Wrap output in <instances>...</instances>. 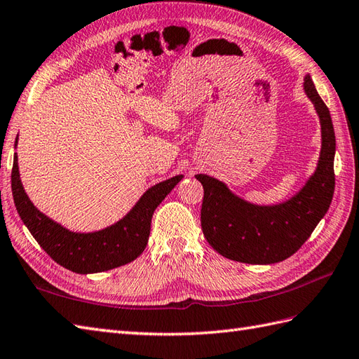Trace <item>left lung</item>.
Masks as SVG:
<instances>
[{"label":"left lung","instance_id":"left-lung-1","mask_svg":"<svg viewBox=\"0 0 359 359\" xmlns=\"http://www.w3.org/2000/svg\"><path fill=\"white\" fill-rule=\"evenodd\" d=\"M303 87L320 118L321 151L315 172L298 193L277 205H255L236 196L217 179L196 176L205 193L200 214L203 236L229 260L248 264L286 260L303 246L329 210L335 189V131L311 74L304 76Z\"/></svg>","mask_w":359,"mask_h":359}]
</instances>
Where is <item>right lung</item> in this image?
Instances as JSON below:
<instances>
[{
    "instance_id": "obj_1",
    "label": "right lung",
    "mask_w": 359,
    "mask_h": 359,
    "mask_svg": "<svg viewBox=\"0 0 359 359\" xmlns=\"http://www.w3.org/2000/svg\"><path fill=\"white\" fill-rule=\"evenodd\" d=\"M15 140V148H16ZM183 179L182 174L148 188L130 212L101 231L74 232L64 228L30 202L20 179L18 156H13L12 193L21 220L39 246L61 264L76 273H96L119 268L144 252L156 208Z\"/></svg>"
}]
</instances>
